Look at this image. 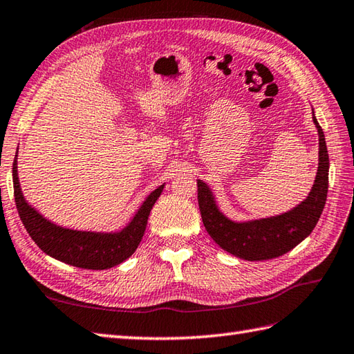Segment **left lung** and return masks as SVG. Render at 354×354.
<instances>
[{
  "label": "left lung",
  "instance_id": "left-lung-1",
  "mask_svg": "<svg viewBox=\"0 0 354 354\" xmlns=\"http://www.w3.org/2000/svg\"><path fill=\"white\" fill-rule=\"evenodd\" d=\"M319 135V158L313 187L307 198L274 216L234 221L221 210L209 184L198 179V204L205 230L225 252L245 261L273 259L286 254L313 232L319 221L328 192L330 159L324 131L313 112Z\"/></svg>",
  "mask_w": 354,
  "mask_h": 354
}]
</instances>
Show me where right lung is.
Segmentation results:
<instances>
[{
	"label": "right lung",
	"mask_w": 354,
	"mask_h": 354,
	"mask_svg": "<svg viewBox=\"0 0 354 354\" xmlns=\"http://www.w3.org/2000/svg\"><path fill=\"white\" fill-rule=\"evenodd\" d=\"M18 151L13 159V193L18 214L27 233L41 250L68 266L87 270H107L129 259L140 245L151 207L161 196L164 185H159L142 201L140 209L126 227L115 232L76 230L62 227L43 216L26 201L18 178Z\"/></svg>",
	"instance_id": "obj_1"
}]
</instances>
